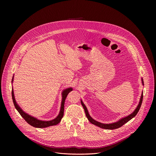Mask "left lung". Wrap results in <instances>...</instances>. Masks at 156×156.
Instances as JSON below:
<instances>
[{
    "label": "left lung",
    "mask_w": 156,
    "mask_h": 156,
    "mask_svg": "<svg viewBox=\"0 0 156 156\" xmlns=\"http://www.w3.org/2000/svg\"><path fill=\"white\" fill-rule=\"evenodd\" d=\"M142 85H144V81H143L142 78ZM142 100H143V92H142V95H141L140 102H139L138 105H137V107L135 109V110L132 114H129V116H128L126 117H125V118H122L121 119H119L118 121H117L116 122H112V123H111V124H104V123H101V122H98V121L94 120L90 116V114H89V113L88 112V110H87V108H86L85 105L83 104L82 101H81V105H82L83 108L85 110V112L87 118H88V121L90 122L92 124L95 125L99 126L100 128L106 129H117L118 128H120L121 126H122V125H125L126 122L129 121L130 119H132L133 118H134L136 115V114L138 113L139 109H140V108L141 107V105H142Z\"/></svg>",
    "instance_id": "obj_1"
}]
</instances>
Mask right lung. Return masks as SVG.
Listing matches in <instances>:
<instances>
[{
    "mask_svg": "<svg viewBox=\"0 0 156 156\" xmlns=\"http://www.w3.org/2000/svg\"><path fill=\"white\" fill-rule=\"evenodd\" d=\"M13 79H14V76L12 79V83L13 81ZM72 90H73L72 88H68L66 89H65L64 90H63V92H62V102H61V106L59 114L55 119L51 120V121L39 120L34 117L29 115V114H28L27 113L24 112L21 109V108L18 105V104L16 103V101L15 98H14L13 89H12V101H13V103H14V105L15 106L16 109H17V111L20 114V115L24 118V119L25 120L29 125H30L32 126L35 127V128H46V127H48L51 126L56 125L61 122V120L62 118L63 115H64V102L66 100V98L68 94Z\"/></svg>",
    "mask_w": 156,
    "mask_h": 156,
    "instance_id": "1",
    "label": "right lung"
}]
</instances>
